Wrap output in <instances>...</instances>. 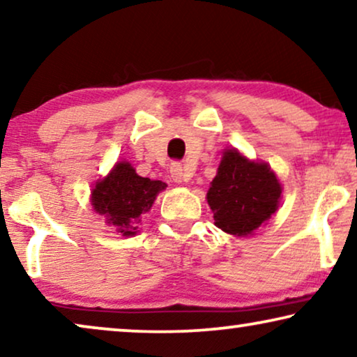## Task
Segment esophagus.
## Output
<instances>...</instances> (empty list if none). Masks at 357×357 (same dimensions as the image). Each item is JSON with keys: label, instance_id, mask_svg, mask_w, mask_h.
<instances>
[{"label": "esophagus", "instance_id": "esophagus-1", "mask_svg": "<svg viewBox=\"0 0 357 357\" xmlns=\"http://www.w3.org/2000/svg\"><path fill=\"white\" fill-rule=\"evenodd\" d=\"M170 177H172L175 183L188 182L190 180V175L185 172V169L178 162H174L172 165H170Z\"/></svg>", "mask_w": 357, "mask_h": 357}]
</instances>
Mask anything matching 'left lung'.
<instances>
[{
  "mask_svg": "<svg viewBox=\"0 0 357 357\" xmlns=\"http://www.w3.org/2000/svg\"><path fill=\"white\" fill-rule=\"evenodd\" d=\"M281 183L266 162L250 160L237 149H226L206 193L214 224L231 236H252L281 199Z\"/></svg>",
  "mask_w": 357,
  "mask_h": 357,
  "instance_id": "1",
  "label": "left lung"
}]
</instances>
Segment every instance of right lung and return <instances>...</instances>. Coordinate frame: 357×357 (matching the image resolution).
Here are the masks:
<instances>
[{"label":"right lung","mask_w":357,"mask_h":357,"mask_svg":"<svg viewBox=\"0 0 357 357\" xmlns=\"http://www.w3.org/2000/svg\"><path fill=\"white\" fill-rule=\"evenodd\" d=\"M167 187L160 180L139 177L130 162H116L105 178L96 183L91 203L96 213L105 218L116 232L130 237L138 232L141 214L153 206L159 192Z\"/></svg>","instance_id":"1"}]
</instances>
